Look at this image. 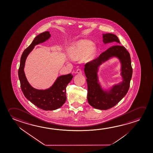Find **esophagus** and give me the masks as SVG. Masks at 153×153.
Here are the masks:
<instances>
[{"instance_id": "34e87169", "label": "esophagus", "mask_w": 153, "mask_h": 153, "mask_svg": "<svg viewBox=\"0 0 153 153\" xmlns=\"http://www.w3.org/2000/svg\"><path fill=\"white\" fill-rule=\"evenodd\" d=\"M82 73V70H81L80 69H77L76 73H77V74H81Z\"/></svg>"}]
</instances>
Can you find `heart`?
I'll list each match as a JSON object with an SVG mask.
<instances>
[{
	"label": "heart",
	"mask_w": 153,
	"mask_h": 153,
	"mask_svg": "<svg viewBox=\"0 0 153 153\" xmlns=\"http://www.w3.org/2000/svg\"><path fill=\"white\" fill-rule=\"evenodd\" d=\"M92 42L83 40L76 45L71 51V56L73 58H79L89 53L91 55L94 53L95 48L93 47Z\"/></svg>",
	"instance_id": "heart-1"
}]
</instances>
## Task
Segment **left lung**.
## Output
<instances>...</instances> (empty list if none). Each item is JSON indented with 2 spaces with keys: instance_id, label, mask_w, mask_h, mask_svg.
Listing matches in <instances>:
<instances>
[{
  "instance_id": "obj_1",
  "label": "left lung",
  "mask_w": 153,
  "mask_h": 153,
  "mask_svg": "<svg viewBox=\"0 0 153 153\" xmlns=\"http://www.w3.org/2000/svg\"><path fill=\"white\" fill-rule=\"evenodd\" d=\"M103 38L105 44L113 42L120 43L118 37L112 33L103 34ZM112 56H118L122 62V74L124 81L119 85H115L108 93L103 91L98 84L97 72L99 65ZM84 71L87 77L88 103L94 108L100 110L112 108L123 99L129 89L132 74L129 53L122 45L112 46L102 52L99 57L85 64Z\"/></svg>"
}]
</instances>
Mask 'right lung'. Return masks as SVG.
<instances>
[{"label":"right lung","mask_w":153,"mask_h":153,"mask_svg":"<svg viewBox=\"0 0 153 153\" xmlns=\"http://www.w3.org/2000/svg\"><path fill=\"white\" fill-rule=\"evenodd\" d=\"M50 36L49 32L46 31L35 37L22 54L18 71L22 91L25 97L39 108L46 111L56 110L65 103L66 86L73 77L71 74L61 76L57 78L52 87L45 90L35 89L27 82L24 71L26 58L35 45L45 42Z\"/></svg>","instance_id":"add662e5"}]
</instances>
